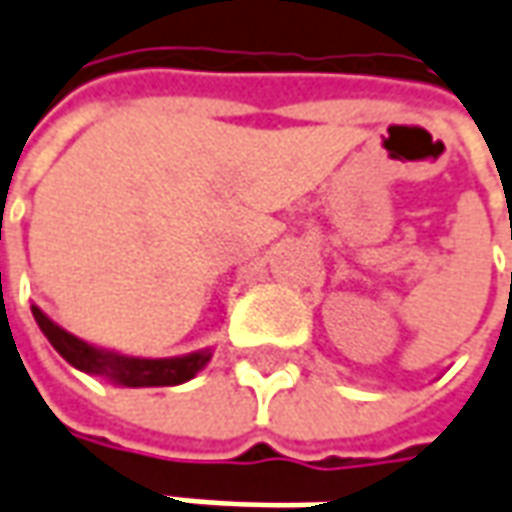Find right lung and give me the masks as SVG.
I'll return each instance as SVG.
<instances>
[{
  "label": "right lung",
  "instance_id": "add662e5",
  "mask_svg": "<svg viewBox=\"0 0 512 512\" xmlns=\"http://www.w3.org/2000/svg\"><path fill=\"white\" fill-rule=\"evenodd\" d=\"M30 311H33V320L39 323V328H42V334L50 340V345L73 368H79L84 374H93V377L110 379V382L121 385V388L181 385V382H189L198 371H203L206 362L212 360V348H201V351L181 354V357H161V360L118 354V351L87 343V340H81L76 334L64 331L39 306H30Z\"/></svg>",
  "mask_w": 512,
  "mask_h": 512
}]
</instances>
